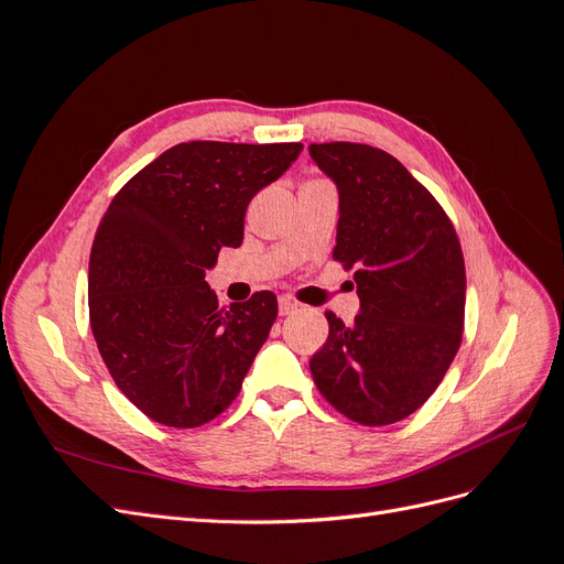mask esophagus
Returning <instances> with one entry per match:
<instances>
[{
  "mask_svg": "<svg viewBox=\"0 0 564 564\" xmlns=\"http://www.w3.org/2000/svg\"><path fill=\"white\" fill-rule=\"evenodd\" d=\"M299 311V303L289 296H280V315H292Z\"/></svg>",
  "mask_w": 564,
  "mask_h": 564,
  "instance_id": "esophagus-1",
  "label": "esophagus"
}]
</instances>
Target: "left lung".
I'll return each mask as SVG.
<instances>
[{
	"label": "left lung",
	"mask_w": 564,
	"mask_h": 564,
	"mask_svg": "<svg viewBox=\"0 0 564 564\" xmlns=\"http://www.w3.org/2000/svg\"><path fill=\"white\" fill-rule=\"evenodd\" d=\"M340 195L334 261L355 270L360 313L329 336L311 371L322 398L360 425H390L429 400L464 336L466 265L447 212L381 148L313 143Z\"/></svg>",
	"instance_id": "obj_1"
}]
</instances>
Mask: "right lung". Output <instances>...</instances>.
Instances as JSON below:
<instances>
[{
  "label": "right lung",
  "instance_id": "right-lung-1",
  "mask_svg": "<svg viewBox=\"0 0 564 564\" xmlns=\"http://www.w3.org/2000/svg\"><path fill=\"white\" fill-rule=\"evenodd\" d=\"M301 143L187 141L124 183L94 237L89 319L112 381L155 423L199 429L240 395L278 299L218 305L204 272Z\"/></svg>",
  "mask_w": 564,
  "mask_h": 564
}]
</instances>
